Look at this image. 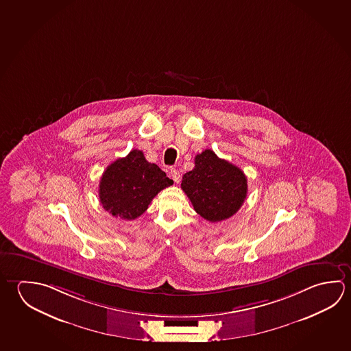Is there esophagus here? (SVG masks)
Instances as JSON below:
<instances>
[{"instance_id":"1","label":"esophagus","mask_w":351,"mask_h":351,"mask_svg":"<svg viewBox=\"0 0 351 351\" xmlns=\"http://www.w3.org/2000/svg\"><path fill=\"white\" fill-rule=\"evenodd\" d=\"M170 175H171V178H173V181H175L176 184H178V182L181 181V176H180V173H178V170H176V169H171Z\"/></svg>"}]
</instances>
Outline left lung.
<instances>
[{"label": "left lung", "instance_id": "left-lung-1", "mask_svg": "<svg viewBox=\"0 0 351 351\" xmlns=\"http://www.w3.org/2000/svg\"><path fill=\"white\" fill-rule=\"evenodd\" d=\"M181 189L204 219L221 221L239 210L247 193V180L239 167L206 149L195 158V167L182 178Z\"/></svg>", "mask_w": 351, "mask_h": 351}]
</instances>
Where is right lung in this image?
Instances as JSON below:
<instances>
[{
	"instance_id": "1",
	"label": "right lung",
	"mask_w": 351,
	"mask_h": 351,
	"mask_svg": "<svg viewBox=\"0 0 351 351\" xmlns=\"http://www.w3.org/2000/svg\"><path fill=\"white\" fill-rule=\"evenodd\" d=\"M173 184L160 167L148 162L141 150H132L107 167L99 181V202L124 221L142 215L161 190Z\"/></svg>"
}]
</instances>
